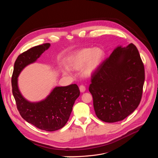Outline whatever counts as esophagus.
<instances>
[{
  "label": "esophagus",
  "mask_w": 158,
  "mask_h": 158,
  "mask_svg": "<svg viewBox=\"0 0 158 158\" xmlns=\"http://www.w3.org/2000/svg\"><path fill=\"white\" fill-rule=\"evenodd\" d=\"M79 89H80V91L81 93H84L85 91V87L84 85H81L79 86Z\"/></svg>",
  "instance_id": "obj_1"
}]
</instances>
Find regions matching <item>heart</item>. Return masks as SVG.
I'll use <instances>...</instances> for the list:
<instances>
[{"label":"heart","instance_id":"obj_1","mask_svg":"<svg viewBox=\"0 0 158 158\" xmlns=\"http://www.w3.org/2000/svg\"><path fill=\"white\" fill-rule=\"evenodd\" d=\"M104 57V52L100 48H85L77 51L67 59L70 68L79 70L83 67L82 75L85 77L92 76L99 68ZM64 73L66 74L67 70Z\"/></svg>","mask_w":158,"mask_h":158}]
</instances>
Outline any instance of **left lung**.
Wrapping results in <instances>:
<instances>
[{"label":"left lung","mask_w":158,"mask_h":158,"mask_svg":"<svg viewBox=\"0 0 158 158\" xmlns=\"http://www.w3.org/2000/svg\"><path fill=\"white\" fill-rule=\"evenodd\" d=\"M144 67L137 48H116L91 76L89 90L97 117L106 123L125 119L141 100Z\"/></svg>","instance_id":"8db88e82"}]
</instances>
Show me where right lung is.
<instances>
[{
    "label": "right lung",
    "mask_w": 158,
    "mask_h": 158,
    "mask_svg": "<svg viewBox=\"0 0 158 158\" xmlns=\"http://www.w3.org/2000/svg\"><path fill=\"white\" fill-rule=\"evenodd\" d=\"M49 43L35 46L20 54L17 58L12 76V94L22 118L37 128L54 131L63 127L68 121L76 99L80 95L77 84L55 87L51 94L39 102H30L20 94L17 77L26 66L34 62L46 50Z\"/></svg>",
    "instance_id": "obj_1"
}]
</instances>
